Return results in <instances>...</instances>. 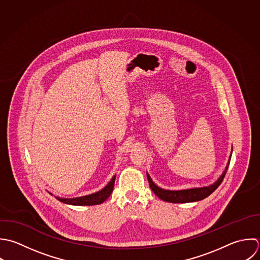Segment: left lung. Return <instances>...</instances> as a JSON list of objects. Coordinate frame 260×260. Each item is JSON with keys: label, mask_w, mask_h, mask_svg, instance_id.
<instances>
[{"label": "left lung", "mask_w": 260, "mask_h": 260, "mask_svg": "<svg viewBox=\"0 0 260 260\" xmlns=\"http://www.w3.org/2000/svg\"><path fill=\"white\" fill-rule=\"evenodd\" d=\"M231 161V157L229 159V162L227 164V167L225 171L223 172L222 176L212 185L207 187H200V188H191V189H184V190H166L158 187L151 179V177L147 174L149 184L153 192L162 201L168 202V203H174V204H183V203H191V202H198L202 201L206 198H208L210 194H212L222 183L224 180V177L227 173V170L229 168V164Z\"/></svg>", "instance_id": "left-lung-1"}]
</instances>
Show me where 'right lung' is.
Wrapping results in <instances>:
<instances>
[{"instance_id":"1","label":"right lung","mask_w":260,"mask_h":260,"mask_svg":"<svg viewBox=\"0 0 260 260\" xmlns=\"http://www.w3.org/2000/svg\"><path fill=\"white\" fill-rule=\"evenodd\" d=\"M114 181H115V176L112 177V179L109 181V183L100 191L86 196V197H81V198H76V199H60L56 198L59 202L68 204V205H73V206H94V205H100L104 203L111 194L113 187H114Z\"/></svg>"}]
</instances>
